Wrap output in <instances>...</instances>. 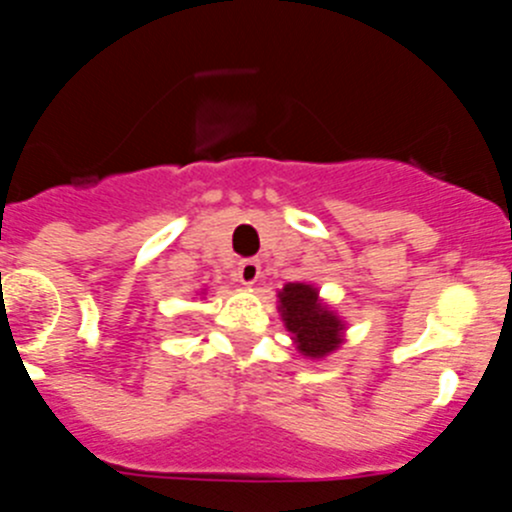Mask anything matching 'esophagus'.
Listing matches in <instances>:
<instances>
[{"instance_id": "1", "label": "esophagus", "mask_w": 512, "mask_h": 512, "mask_svg": "<svg viewBox=\"0 0 512 512\" xmlns=\"http://www.w3.org/2000/svg\"><path fill=\"white\" fill-rule=\"evenodd\" d=\"M261 279V264L256 259H246L238 264V282L246 284V287H251V284H256Z\"/></svg>"}]
</instances>
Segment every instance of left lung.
I'll list each match as a JSON object with an SVG mask.
<instances>
[{
  "label": "left lung",
  "instance_id": "1",
  "mask_svg": "<svg viewBox=\"0 0 512 512\" xmlns=\"http://www.w3.org/2000/svg\"><path fill=\"white\" fill-rule=\"evenodd\" d=\"M279 312L284 328L305 359H325L338 351L346 323L336 310L320 300L318 287L307 282H289L279 289Z\"/></svg>",
  "mask_w": 512,
  "mask_h": 512
}]
</instances>
